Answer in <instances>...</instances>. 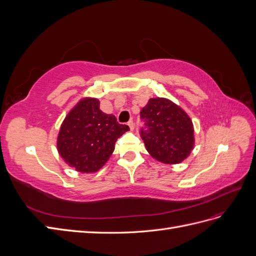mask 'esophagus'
Returning a JSON list of instances; mask_svg holds the SVG:
<instances>
[{
  "label": "esophagus",
  "instance_id": "34e87169",
  "mask_svg": "<svg viewBox=\"0 0 256 256\" xmlns=\"http://www.w3.org/2000/svg\"><path fill=\"white\" fill-rule=\"evenodd\" d=\"M128 126H129L130 130H134V120H129L128 122Z\"/></svg>",
  "mask_w": 256,
  "mask_h": 256
}]
</instances>
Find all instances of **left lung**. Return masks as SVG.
I'll return each instance as SVG.
<instances>
[{
    "label": "left lung",
    "instance_id": "1",
    "mask_svg": "<svg viewBox=\"0 0 256 256\" xmlns=\"http://www.w3.org/2000/svg\"><path fill=\"white\" fill-rule=\"evenodd\" d=\"M140 116L144 122L140 134L152 158L176 164L189 156L194 146V130L180 106L166 98H152Z\"/></svg>",
    "mask_w": 256,
    "mask_h": 256
}]
</instances>
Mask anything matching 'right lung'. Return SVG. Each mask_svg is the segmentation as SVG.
Instances as JSON below:
<instances>
[{"mask_svg": "<svg viewBox=\"0 0 256 256\" xmlns=\"http://www.w3.org/2000/svg\"><path fill=\"white\" fill-rule=\"evenodd\" d=\"M99 100L84 98L67 114L58 136V150L68 166L81 173L102 168L116 140L129 130L112 114L99 109Z\"/></svg>", "mask_w": 256, "mask_h": 256, "instance_id": "right-lung-1", "label": "right lung"}]
</instances>
